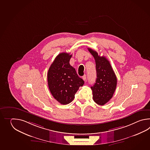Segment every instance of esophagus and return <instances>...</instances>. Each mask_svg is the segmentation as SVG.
I'll use <instances>...</instances> for the list:
<instances>
[{
	"label": "esophagus",
	"mask_w": 150,
	"mask_h": 150,
	"mask_svg": "<svg viewBox=\"0 0 150 150\" xmlns=\"http://www.w3.org/2000/svg\"><path fill=\"white\" fill-rule=\"evenodd\" d=\"M82 78H83V80L84 81H86V79H87V77H86V75H84L83 76Z\"/></svg>",
	"instance_id": "obj_1"
}]
</instances>
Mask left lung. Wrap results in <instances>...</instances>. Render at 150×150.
I'll return each mask as SVG.
<instances>
[{
	"instance_id": "1",
	"label": "left lung",
	"mask_w": 150,
	"mask_h": 150,
	"mask_svg": "<svg viewBox=\"0 0 150 150\" xmlns=\"http://www.w3.org/2000/svg\"><path fill=\"white\" fill-rule=\"evenodd\" d=\"M88 51L94 58L96 63V83L91 88L93 99L97 104L103 105L112 99L117 85V78L108 60L100 56L96 51L91 48Z\"/></svg>"
}]
</instances>
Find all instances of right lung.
<instances>
[{
  "label": "right lung",
  "mask_w": 150,
  "mask_h": 150,
  "mask_svg": "<svg viewBox=\"0 0 150 150\" xmlns=\"http://www.w3.org/2000/svg\"><path fill=\"white\" fill-rule=\"evenodd\" d=\"M72 54L62 52L57 56L48 70V87L52 96L62 105L72 102L74 95L84 81L71 66Z\"/></svg>",
  "instance_id": "add662e5"
}]
</instances>
